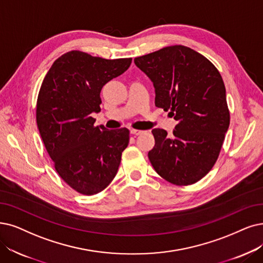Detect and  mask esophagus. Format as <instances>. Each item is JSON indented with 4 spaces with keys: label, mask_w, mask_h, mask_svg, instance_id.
Listing matches in <instances>:
<instances>
[{
    "label": "esophagus",
    "mask_w": 263,
    "mask_h": 263,
    "mask_svg": "<svg viewBox=\"0 0 263 263\" xmlns=\"http://www.w3.org/2000/svg\"><path fill=\"white\" fill-rule=\"evenodd\" d=\"M143 133H144V130H140V129H130V134H132V135H136V136L141 135V134H143Z\"/></svg>",
    "instance_id": "esophagus-1"
}]
</instances>
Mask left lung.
Wrapping results in <instances>:
<instances>
[{
    "label": "left lung",
    "mask_w": 263,
    "mask_h": 263,
    "mask_svg": "<svg viewBox=\"0 0 263 263\" xmlns=\"http://www.w3.org/2000/svg\"><path fill=\"white\" fill-rule=\"evenodd\" d=\"M155 89V106L178 122L173 136L154 128L149 160L177 185L201 180L215 165L230 125L226 87L217 68L190 47L174 45L134 59Z\"/></svg>",
    "instance_id": "left-lung-1"
}]
</instances>
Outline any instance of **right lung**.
Listing matches in <instances>:
<instances>
[{
    "mask_svg": "<svg viewBox=\"0 0 263 263\" xmlns=\"http://www.w3.org/2000/svg\"><path fill=\"white\" fill-rule=\"evenodd\" d=\"M132 58L103 59L72 50L48 70L37 97L36 123L59 176L81 194L93 195L114 179L127 128L95 126L103 85L127 70Z\"/></svg>",
    "mask_w": 263,
    "mask_h": 263,
    "instance_id": "1",
    "label": "right lung"
}]
</instances>
